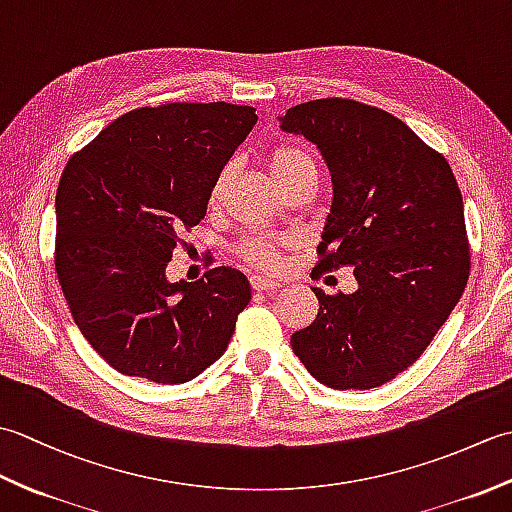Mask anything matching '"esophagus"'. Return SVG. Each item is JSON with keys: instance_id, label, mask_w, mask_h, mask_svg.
Returning a JSON list of instances; mask_svg holds the SVG:
<instances>
[{"instance_id": "esophagus-1", "label": "esophagus", "mask_w": 512, "mask_h": 512, "mask_svg": "<svg viewBox=\"0 0 512 512\" xmlns=\"http://www.w3.org/2000/svg\"><path fill=\"white\" fill-rule=\"evenodd\" d=\"M250 286H253V290L257 292H275L279 288V284L275 279H266V277H250Z\"/></svg>"}]
</instances>
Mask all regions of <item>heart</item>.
Instances as JSON below:
<instances>
[{
	"instance_id": "1",
	"label": "heart",
	"mask_w": 512,
	"mask_h": 512,
	"mask_svg": "<svg viewBox=\"0 0 512 512\" xmlns=\"http://www.w3.org/2000/svg\"><path fill=\"white\" fill-rule=\"evenodd\" d=\"M268 169H270V176L275 178L279 187H284V184H288L292 178H297L303 171H317L310 154H306L303 149L292 147V145H279L270 151ZM231 176H233V169L224 167L220 171V176L215 178L213 189H211L213 204L220 202V198L228 187V182H231ZM242 255L246 262L255 264V266H264V268H273L279 262L275 244L268 242V239H259V237L248 239V242L242 246Z\"/></svg>"
}]
</instances>
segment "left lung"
Returning <instances> with one entry per match:
<instances>
[{
    "label": "left lung",
    "mask_w": 512,
    "mask_h": 512,
    "mask_svg": "<svg viewBox=\"0 0 512 512\" xmlns=\"http://www.w3.org/2000/svg\"><path fill=\"white\" fill-rule=\"evenodd\" d=\"M317 145L332 178L319 268L352 266V295H325L290 336L303 367L332 389H372L427 350L471 270L462 193L449 162L378 107L319 99L279 116Z\"/></svg>",
    "instance_id": "obj_1"
}]
</instances>
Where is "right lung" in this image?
<instances>
[{
    "instance_id": "right-lung-1",
    "label": "right lung",
    "mask_w": 512,
    "mask_h": 512,
    "mask_svg": "<svg viewBox=\"0 0 512 512\" xmlns=\"http://www.w3.org/2000/svg\"><path fill=\"white\" fill-rule=\"evenodd\" d=\"M255 123L253 107L224 101L140 107L65 165L54 268L74 323L116 372L178 385L226 352L246 275L217 266L191 284L167 266Z\"/></svg>"
}]
</instances>
